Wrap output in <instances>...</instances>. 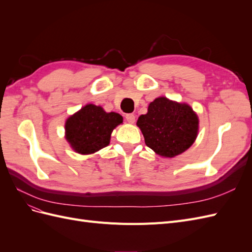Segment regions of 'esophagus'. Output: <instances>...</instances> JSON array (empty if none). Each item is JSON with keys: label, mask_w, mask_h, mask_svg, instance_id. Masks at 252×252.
<instances>
[{"label": "esophagus", "mask_w": 252, "mask_h": 252, "mask_svg": "<svg viewBox=\"0 0 252 252\" xmlns=\"http://www.w3.org/2000/svg\"><path fill=\"white\" fill-rule=\"evenodd\" d=\"M126 121L128 122L129 124H133L134 122H135V116L134 114H132V113H128V114H126Z\"/></svg>", "instance_id": "34e87169"}]
</instances>
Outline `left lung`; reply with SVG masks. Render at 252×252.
<instances>
[{"label":"left lung","mask_w":252,"mask_h":252,"mask_svg":"<svg viewBox=\"0 0 252 252\" xmlns=\"http://www.w3.org/2000/svg\"><path fill=\"white\" fill-rule=\"evenodd\" d=\"M138 126L145 144L163 158H174L194 143L199 132V118L186 103L157 97L146 114L139 117Z\"/></svg>","instance_id":"obj_1"}]
</instances>
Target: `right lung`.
I'll list each match as a JSON object with an SVG mask.
<instances>
[{
	"instance_id": "obj_1",
	"label": "right lung",
	"mask_w": 252,
	"mask_h": 252,
	"mask_svg": "<svg viewBox=\"0 0 252 252\" xmlns=\"http://www.w3.org/2000/svg\"><path fill=\"white\" fill-rule=\"evenodd\" d=\"M123 123L117 112L87 104L65 122V139L80 155H91L108 146L113 129Z\"/></svg>"
}]
</instances>
